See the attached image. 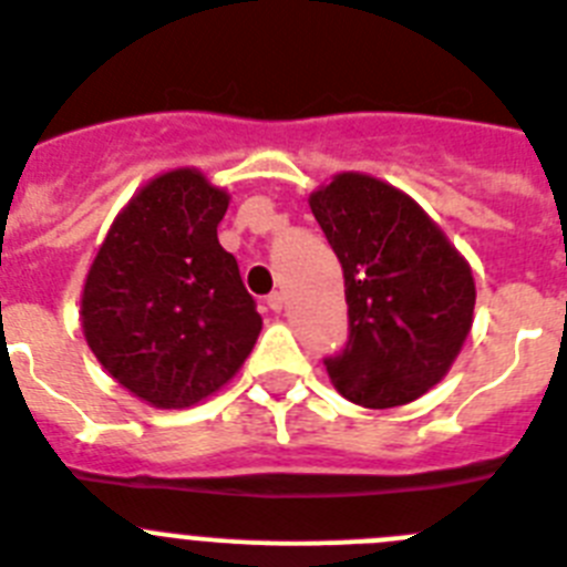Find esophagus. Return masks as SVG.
<instances>
[{
  "instance_id": "34e87169",
  "label": "esophagus",
  "mask_w": 567,
  "mask_h": 567,
  "mask_svg": "<svg viewBox=\"0 0 567 567\" xmlns=\"http://www.w3.org/2000/svg\"><path fill=\"white\" fill-rule=\"evenodd\" d=\"M268 308L274 313H279L285 308V297H282V293H279V290H274V293H270V297H268Z\"/></svg>"
}]
</instances>
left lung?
<instances>
[{
  "label": "left lung",
  "instance_id": "8db88e82",
  "mask_svg": "<svg viewBox=\"0 0 567 567\" xmlns=\"http://www.w3.org/2000/svg\"><path fill=\"white\" fill-rule=\"evenodd\" d=\"M308 205L342 265L348 299L351 337L324 359L333 388L377 411L420 400L471 333V265L411 196L377 176L344 171Z\"/></svg>",
  "mask_w": 567,
  "mask_h": 567
}]
</instances>
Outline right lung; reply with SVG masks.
<instances>
[{"instance_id": "add662e5", "label": "right lung", "mask_w": 567, "mask_h": 567, "mask_svg": "<svg viewBox=\"0 0 567 567\" xmlns=\"http://www.w3.org/2000/svg\"><path fill=\"white\" fill-rule=\"evenodd\" d=\"M228 190L196 167L142 185L116 214L82 288L100 365L154 408H190L236 377L262 317L216 228Z\"/></svg>"}]
</instances>
